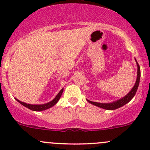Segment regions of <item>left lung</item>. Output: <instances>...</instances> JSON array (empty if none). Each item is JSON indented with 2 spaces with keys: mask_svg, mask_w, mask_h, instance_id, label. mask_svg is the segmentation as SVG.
Segmentation results:
<instances>
[{
  "mask_svg": "<svg viewBox=\"0 0 150 150\" xmlns=\"http://www.w3.org/2000/svg\"><path fill=\"white\" fill-rule=\"evenodd\" d=\"M136 60V59H135ZM136 62H137V81H136V83L133 87V88L130 91L129 93L127 95H125V96L121 98V99H118L117 101H115L113 102H110V103H99V102H91L90 100H86L89 102V103L93 104L95 106H97V107H100V108L105 109L107 110H116L117 108H120V107H122L125 104L130 102L131 99L134 98V96H135L136 93H137V91L138 89L139 85V81H140V77H141V71H140V67L139 65L138 62L136 60Z\"/></svg>",
  "mask_w": 150,
  "mask_h": 150,
  "instance_id": "left-lung-1",
  "label": "left lung"
}]
</instances>
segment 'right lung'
<instances>
[{
	"label": "right lung",
	"instance_id": "right-lung-1",
	"mask_svg": "<svg viewBox=\"0 0 150 150\" xmlns=\"http://www.w3.org/2000/svg\"><path fill=\"white\" fill-rule=\"evenodd\" d=\"M63 91H64V88H62L61 91H60L59 92L58 94L56 96V97L54 98V99H53L52 101L48 102V103L43 104H27V103H25V102H21V101L18 100V99H16V98H15V99H16V100L18 102H19V103H20L21 104H22L23 106H25V107H27V108H28V109H30V110H33V111H38V112L43 111V110H47V109L51 108V107H52L53 106H54L57 103V102H58V101L59 100L60 97H61Z\"/></svg>",
	"mask_w": 150,
	"mask_h": 150
}]
</instances>
